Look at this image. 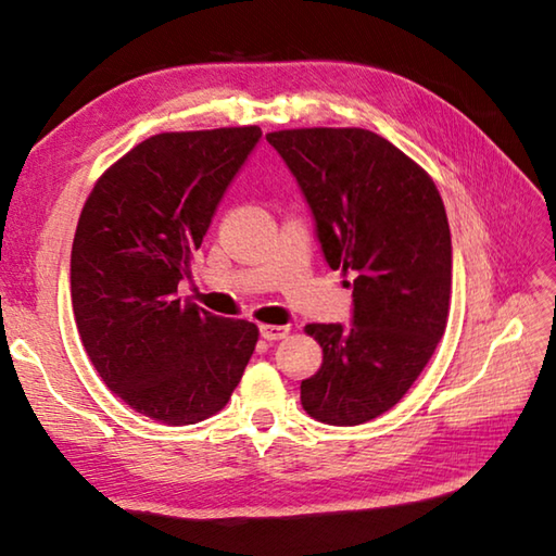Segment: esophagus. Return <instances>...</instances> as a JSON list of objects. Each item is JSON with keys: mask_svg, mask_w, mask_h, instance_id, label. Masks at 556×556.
I'll list each match as a JSON object with an SVG mask.
<instances>
[{"mask_svg": "<svg viewBox=\"0 0 556 556\" xmlns=\"http://www.w3.org/2000/svg\"><path fill=\"white\" fill-rule=\"evenodd\" d=\"M260 336L265 341H281V338L289 336V326H271V324H262L260 326Z\"/></svg>", "mask_w": 556, "mask_h": 556, "instance_id": "1", "label": "esophagus"}]
</instances>
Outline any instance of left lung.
Here are the masks:
<instances>
[{"label":"left lung","mask_w":556,"mask_h":556,"mask_svg":"<svg viewBox=\"0 0 556 556\" xmlns=\"http://www.w3.org/2000/svg\"><path fill=\"white\" fill-rule=\"evenodd\" d=\"M267 142L312 208L328 267L353 277L351 326H306L324 363L301 382V404L326 425H363L404 397L446 331L444 201L425 168L370 129H281Z\"/></svg>","instance_id":"obj_1"}]
</instances>
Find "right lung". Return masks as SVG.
Returning a JSON list of instances; mask_svg holds the SVG:
<instances>
[{"mask_svg":"<svg viewBox=\"0 0 556 556\" xmlns=\"http://www.w3.org/2000/svg\"><path fill=\"white\" fill-rule=\"evenodd\" d=\"M260 127L164 131L112 164L83 205L71 301L102 382L164 425H195L228 404L257 326L176 296Z\"/></svg>","mask_w":556,"mask_h":556,"instance_id":"1","label":"right lung"}]
</instances>
